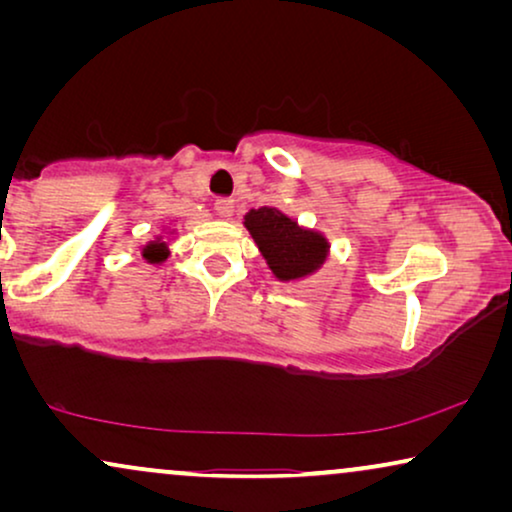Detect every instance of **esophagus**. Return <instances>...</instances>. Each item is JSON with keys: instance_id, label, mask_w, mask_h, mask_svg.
<instances>
[{"instance_id": "1", "label": "esophagus", "mask_w": 512, "mask_h": 512, "mask_svg": "<svg viewBox=\"0 0 512 512\" xmlns=\"http://www.w3.org/2000/svg\"><path fill=\"white\" fill-rule=\"evenodd\" d=\"M214 209L219 216H230L235 212V200L233 198H216Z\"/></svg>"}]
</instances>
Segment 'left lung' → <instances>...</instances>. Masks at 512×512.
Wrapping results in <instances>:
<instances>
[{
    "instance_id": "8db88e82",
    "label": "left lung",
    "mask_w": 512,
    "mask_h": 512,
    "mask_svg": "<svg viewBox=\"0 0 512 512\" xmlns=\"http://www.w3.org/2000/svg\"><path fill=\"white\" fill-rule=\"evenodd\" d=\"M258 249L279 279H298L310 275L326 261L328 244L314 230L300 228L296 221L272 207L251 209L244 216Z\"/></svg>"
}]
</instances>
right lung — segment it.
Listing matches in <instances>:
<instances>
[{
	"instance_id": "1",
	"label": "right lung",
	"mask_w": 512,
	"mask_h": 512,
	"mask_svg": "<svg viewBox=\"0 0 512 512\" xmlns=\"http://www.w3.org/2000/svg\"><path fill=\"white\" fill-rule=\"evenodd\" d=\"M142 254L149 258L151 263H160V261H165L167 258V251H165V242H151V244H146L144 247V251Z\"/></svg>"
}]
</instances>
